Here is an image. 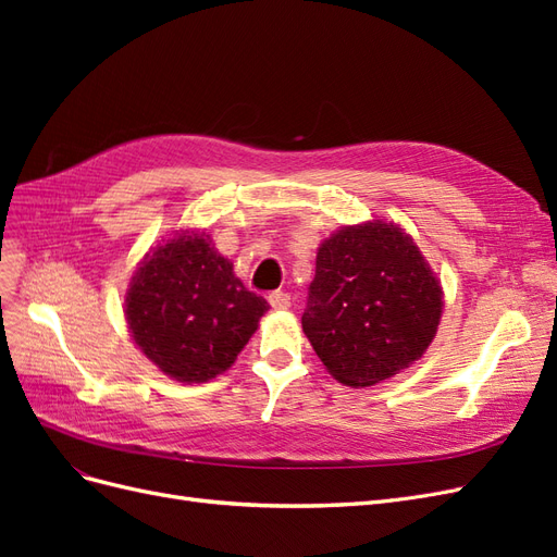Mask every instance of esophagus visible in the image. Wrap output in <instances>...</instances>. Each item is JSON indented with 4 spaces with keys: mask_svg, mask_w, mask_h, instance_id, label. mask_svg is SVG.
I'll return each mask as SVG.
<instances>
[{
    "mask_svg": "<svg viewBox=\"0 0 557 557\" xmlns=\"http://www.w3.org/2000/svg\"><path fill=\"white\" fill-rule=\"evenodd\" d=\"M269 305H272L274 309H290V295L285 290H274L269 293Z\"/></svg>",
    "mask_w": 557,
    "mask_h": 557,
    "instance_id": "esophagus-1",
    "label": "esophagus"
}]
</instances>
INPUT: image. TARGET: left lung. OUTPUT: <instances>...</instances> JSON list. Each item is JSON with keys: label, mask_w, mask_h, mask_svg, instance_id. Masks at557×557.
Wrapping results in <instances>:
<instances>
[{"label": "left lung", "mask_w": 557, "mask_h": 557, "mask_svg": "<svg viewBox=\"0 0 557 557\" xmlns=\"http://www.w3.org/2000/svg\"><path fill=\"white\" fill-rule=\"evenodd\" d=\"M442 307V285L413 239L374 221L320 244L301 327L336 381L374 385L423 356Z\"/></svg>", "instance_id": "1"}]
</instances>
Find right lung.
Segmentation results:
<instances>
[{
    "label": "right lung",
    "mask_w": 557,
    "mask_h": 557,
    "mask_svg": "<svg viewBox=\"0 0 557 557\" xmlns=\"http://www.w3.org/2000/svg\"><path fill=\"white\" fill-rule=\"evenodd\" d=\"M267 309L205 232L176 234L148 252L125 299L134 342L183 383H205L232 367Z\"/></svg>",
    "instance_id": "obj_1"
}]
</instances>
